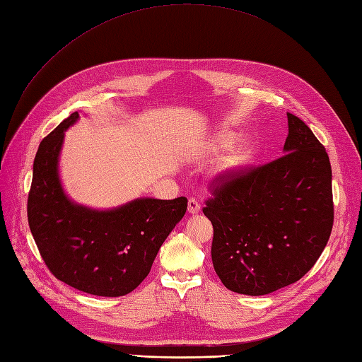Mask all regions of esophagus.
I'll return each instance as SVG.
<instances>
[{
    "label": "esophagus",
    "mask_w": 362,
    "mask_h": 362,
    "mask_svg": "<svg viewBox=\"0 0 362 362\" xmlns=\"http://www.w3.org/2000/svg\"><path fill=\"white\" fill-rule=\"evenodd\" d=\"M199 210H201V204L198 202V199L191 198L189 201H187V211H189L191 214H197V213H199Z\"/></svg>",
    "instance_id": "obj_1"
}]
</instances>
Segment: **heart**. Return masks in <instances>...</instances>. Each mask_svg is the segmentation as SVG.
<instances>
[{"mask_svg": "<svg viewBox=\"0 0 362 362\" xmlns=\"http://www.w3.org/2000/svg\"><path fill=\"white\" fill-rule=\"evenodd\" d=\"M217 148H222V149H228L230 145H232V139L229 136H220L217 139ZM251 156H253V149L248 148V146H244V148H240L235 151L230 158L228 160L225 168L226 171H237L240 168H243L244 165H247L251 160Z\"/></svg>", "mask_w": 362, "mask_h": 362, "instance_id": "b5f03b06", "label": "heart"}]
</instances>
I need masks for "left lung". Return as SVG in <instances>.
Listing matches in <instances>:
<instances>
[{
    "instance_id": "1",
    "label": "left lung",
    "mask_w": 362,
    "mask_h": 362,
    "mask_svg": "<svg viewBox=\"0 0 362 362\" xmlns=\"http://www.w3.org/2000/svg\"><path fill=\"white\" fill-rule=\"evenodd\" d=\"M287 118L286 155L217 176L202 209L214 229V271L240 294H269L300 279L333 229L325 148L300 118L288 112Z\"/></svg>"
}]
</instances>
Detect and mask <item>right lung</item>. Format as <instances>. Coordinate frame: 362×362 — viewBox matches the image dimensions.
<instances>
[{"instance_id":"right-lung-1","label":"right lung","mask_w":362,"mask_h":362,"mask_svg":"<svg viewBox=\"0 0 362 362\" xmlns=\"http://www.w3.org/2000/svg\"><path fill=\"white\" fill-rule=\"evenodd\" d=\"M71 114L42 139L34 160L28 222L50 272L65 284L94 296L118 297L142 282L168 233L180 222L187 199L137 198L112 210L74 202L59 177Z\"/></svg>"}]
</instances>
